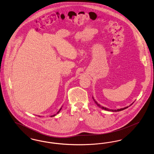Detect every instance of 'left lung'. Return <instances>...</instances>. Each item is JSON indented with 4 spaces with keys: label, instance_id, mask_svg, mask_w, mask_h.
Wrapping results in <instances>:
<instances>
[{
    "label": "left lung",
    "instance_id": "1",
    "mask_svg": "<svg viewBox=\"0 0 154 154\" xmlns=\"http://www.w3.org/2000/svg\"><path fill=\"white\" fill-rule=\"evenodd\" d=\"M92 98H93L94 100L95 101V102L96 104H97V106L98 107H100L101 109H103V110H107V111H112V112H117V111H122V110H125V109H127V108L128 107L127 106V107H124V108H122V109H118V110H111V109H108V108H106V107H104L101 106H100L99 104H98V103H97V102L95 100V99H94V97H92ZM133 103H132V104H133ZM132 104H131V105H132Z\"/></svg>",
    "mask_w": 154,
    "mask_h": 154
}]
</instances>
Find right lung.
I'll list each match as a JSON object with an SVG mask.
<instances>
[{
    "label": "right lung",
    "instance_id": "1",
    "mask_svg": "<svg viewBox=\"0 0 154 154\" xmlns=\"http://www.w3.org/2000/svg\"><path fill=\"white\" fill-rule=\"evenodd\" d=\"M61 109H62V107H61V108H60V109H59V110L58 111V112H57V114H58L59 112V111H60V110H61ZM56 116V114H54V115H53V116H51V117H54V116ZM39 117H40V116H39Z\"/></svg>",
    "mask_w": 154,
    "mask_h": 154
}]
</instances>
